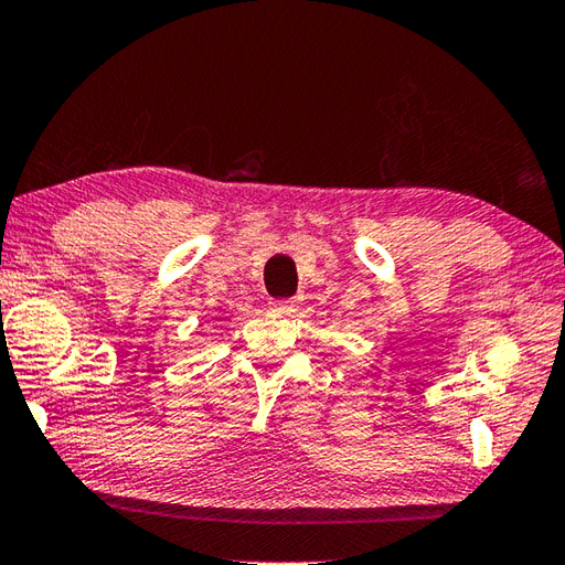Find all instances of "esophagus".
Returning a JSON list of instances; mask_svg holds the SVG:
<instances>
[{
    "label": "esophagus",
    "mask_w": 565,
    "mask_h": 565,
    "mask_svg": "<svg viewBox=\"0 0 565 565\" xmlns=\"http://www.w3.org/2000/svg\"><path fill=\"white\" fill-rule=\"evenodd\" d=\"M297 305V299H273L270 309L278 311V315H287V311H292Z\"/></svg>",
    "instance_id": "34e87169"
}]
</instances>
